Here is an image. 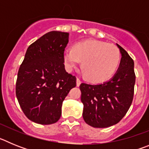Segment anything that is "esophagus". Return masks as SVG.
Masks as SVG:
<instances>
[{"instance_id": "obj_1", "label": "esophagus", "mask_w": 149, "mask_h": 149, "mask_svg": "<svg viewBox=\"0 0 149 149\" xmlns=\"http://www.w3.org/2000/svg\"><path fill=\"white\" fill-rule=\"evenodd\" d=\"M81 80H80V79H79L78 77H77V86H80V85H81Z\"/></svg>"}]
</instances>
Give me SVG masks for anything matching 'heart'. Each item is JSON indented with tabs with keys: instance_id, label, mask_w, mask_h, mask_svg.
Returning <instances> with one entry per match:
<instances>
[{
	"instance_id": "obj_1",
	"label": "heart",
	"mask_w": 149,
	"mask_h": 149,
	"mask_svg": "<svg viewBox=\"0 0 149 149\" xmlns=\"http://www.w3.org/2000/svg\"><path fill=\"white\" fill-rule=\"evenodd\" d=\"M84 76L92 82L108 81L116 72L121 61V54L117 47L98 40L79 42L73 48L63 51L65 68L71 72L79 63Z\"/></svg>"
}]
</instances>
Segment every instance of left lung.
<instances>
[{
    "label": "left lung",
    "mask_w": 149,
    "mask_h": 149,
    "mask_svg": "<svg viewBox=\"0 0 149 149\" xmlns=\"http://www.w3.org/2000/svg\"><path fill=\"white\" fill-rule=\"evenodd\" d=\"M116 45L122 58L113 78L101 84L83 83L80 86L84 104L83 118L93 127L103 128L117 124L132 104L136 80L134 60L125 50Z\"/></svg>",
    "instance_id": "left-lung-1"
}]
</instances>
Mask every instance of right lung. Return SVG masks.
Here are the masks:
<instances>
[{
	"instance_id": "add662e5",
	"label": "right lung",
	"mask_w": 149,
	"mask_h": 149,
	"mask_svg": "<svg viewBox=\"0 0 149 149\" xmlns=\"http://www.w3.org/2000/svg\"><path fill=\"white\" fill-rule=\"evenodd\" d=\"M68 33L51 31L30 45L18 72L15 94L24 113L40 125L61 116L63 101L76 86V77L66 72L63 51Z\"/></svg>"
}]
</instances>
